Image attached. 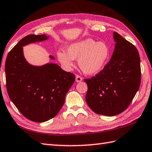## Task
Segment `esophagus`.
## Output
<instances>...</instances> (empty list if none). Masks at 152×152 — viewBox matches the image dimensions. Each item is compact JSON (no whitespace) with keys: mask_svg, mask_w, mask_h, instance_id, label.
<instances>
[{"mask_svg":"<svg viewBox=\"0 0 152 152\" xmlns=\"http://www.w3.org/2000/svg\"><path fill=\"white\" fill-rule=\"evenodd\" d=\"M76 81L77 82H81V81H82V78L80 76H79V75H76Z\"/></svg>","mask_w":152,"mask_h":152,"instance_id":"34e87169","label":"esophagus"}]
</instances>
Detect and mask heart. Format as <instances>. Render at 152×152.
Wrapping results in <instances>:
<instances>
[{
    "label": "heart",
    "instance_id": "1",
    "mask_svg": "<svg viewBox=\"0 0 152 152\" xmlns=\"http://www.w3.org/2000/svg\"><path fill=\"white\" fill-rule=\"evenodd\" d=\"M110 55L109 47L104 42L85 39L67 47V53L59 50L56 53L58 61L66 70H72L74 59L78 58L80 68L87 74L99 72L107 62Z\"/></svg>",
    "mask_w": 152,
    "mask_h": 152
}]
</instances>
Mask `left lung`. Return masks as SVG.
<instances>
[{
	"instance_id": "obj_1",
	"label": "left lung",
	"mask_w": 152,
	"mask_h": 152,
	"mask_svg": "<svg viewBox=\"0 0 152 152\" xmlns=\"http://www.w3.org/2000/svg\"><path fill=\"white\" fill-rule=\"evenodd\" d=\"M110 61L90 79H85L86 103L98 115L115 116L126 110L140 86V58L136 47L117 32Z\"/></svg>"
}]
</instances>
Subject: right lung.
Returning a JSON list of instances; mask_svg holds the SVG:
<instances>
[{
  "instance_id": "add662e5",
  "label": "right lung",
  "mask_w": 152,
  "mask_h": 152,
  "mask_svg": "<svg viewBox=\"0 0 152 152\" xmlns=\"http://www.w3.org/2000/svg\"><path fill=\"white\" fill-rule=\"evenodd\" d=\"M46 35H28L8 53L5 62L6 85L9 97L26 118L42 123L57 115L75 75L56 64L35 66L23 56L26 45L47 39ZM50 58L54 57L50 56Z\"/></svg>"
}]
</instances>
